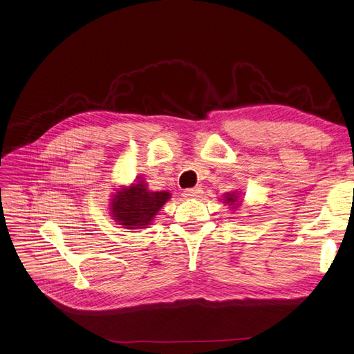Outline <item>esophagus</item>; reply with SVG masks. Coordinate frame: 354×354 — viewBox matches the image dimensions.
<instances>
[{
	"label": "esophagus",
	"instance_id": "34e87169",
	"mask_svg": "<svg viewBox=\"0 0 354 354\" xmlns=\"http://www.w3.org/2000/svg\"><path fill=\"white\" fill-rule=\"evenodd\" d=\"M201 194H202V187L201 186L183 190V196L185 198H198V196H201Z\"/></svg>",
	"mask_w": 354,
	"mask_h": 354
}]
</instances>
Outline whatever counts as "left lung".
I'll return each instance as SVG.
<instances>
[{"label":"left lung","instance_id":"left-lung-1","mask_svg":"<svg viewBox=\"0 0 354 354\" xmlns=\"http://www.w3.org/2000/svg\"><path fill=\"white\" fill-rule=\"evenodd\" d=\"M238 195L239 194H236V192H230V194H226V195H224V203L232 205V208H234V205H239Z\"/></svg>","mask_w":354,"mask_h":354}]
</instances>
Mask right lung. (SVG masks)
Segmentation results:
<instances>
[{
    "mask_svg": "<svg viewBox=\"0 0 354 354\" xmlns=\"http://www.w3.org/2000/svg\"><path fill=\"white\" fill-rule=\"evenodd\" d=\"M171 198L169 192H151L143 180L116 190L111 199V214L124 229H145Z\"/></svg>",
    "mask_w": 354,
    "mask_h": 354,
    "instance_id": "right-lung-1",
    "label": "right lung"
}]
</instances>
